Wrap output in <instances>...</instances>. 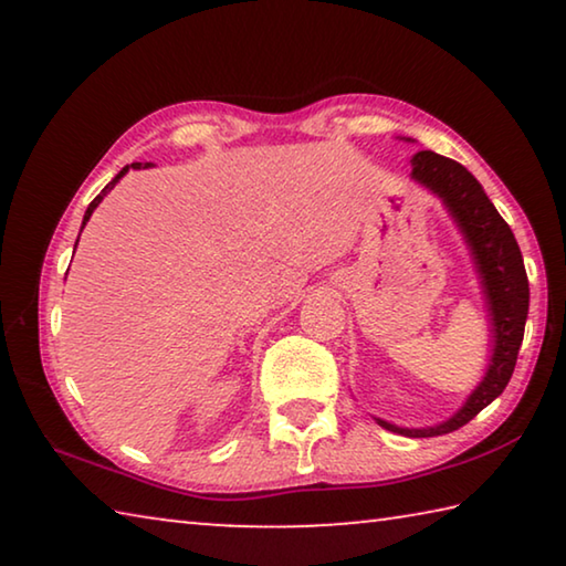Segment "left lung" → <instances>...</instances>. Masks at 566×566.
Returning <instances> with one entry per match:
<instances>
[{
    "instance_id": "1",
    "label": "left lung",
    "mask_w": 566,
    "mask_h": 566,
    "mask_svg": "<svg viewBox=\"0 0 566 566\" xmlns=\"http://www.w3.org/2000/svg\"><path fill=\"white\" fill-rule=\"evenodd\" d=\"M411 179L442 199L447 212L452 214L459 232L464 234L469 249H472L494 334L490 367L454 417L427 429H407L377 419V424L389 432L405 437H439L472 421L510 385L516 354H520L524 339L526 312H530V282H526L520 244H516L510 224L496 212L472 171L437 151H417L411 157Z\"/></svg>"
}]
</instances>
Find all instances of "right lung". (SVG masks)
I'll return each instance as SVG.
<instances>
[{"instance_id": "add662e5", "label": "right lung", "mask_w": 566, "mask_h": 566, "mask_svg": "<svg viewBox=\"0 0 566 566\" xmlns=\"http://www.w3.org/2000/svg\"><path fill=\"white\" fill-rule=\"evenodd\" d=\"M147 167H149V161H145V165H142V161H134V165H127V167H124V169L119 171V175H117V177H114V179L109 181V185H107V187H104V189L99 191V195L92 199V205L87 207V212H84V222H82V229H84V224H87V222H90V217H92V212H94V209H97V207H99V202H102V199H104V197H107V191H109V189H114V185H117V181H119V179H122L124 175H127V171H129V169H147ZM76 242H80V239H76ZM74 247H76V244H74Z\"/></svg>"}]
</instances>
